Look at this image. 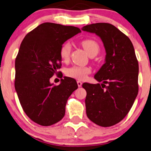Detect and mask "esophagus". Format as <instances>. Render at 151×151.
<instances>
[{
  "label": "esophagus",
  "instance_id": "34e87169",
  "mask_svg": "<svg viewBox=\"0 0 151 151\" xmlns=\"http://www.w3.org/2000/svg\"><path fill=\"white\" fill-rule=\"evenodd\" d=\"M77 85H78V87H81L82 86V83L81 82V81H77Z\"/></svg>",
  "mask_w": 151,
  "mask_h": 151
}]
</instances>
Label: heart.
<instances>
[{"mask_svg": "<svg viewBox=\"0 0 151 151\" xmlns=\"http://www.w3.org/2000/svg\"><path fill=\"white\" fill-rule=\"evenodd\" d=\"M86 52L90 55L93 53H98L100 50V46L96 40L93 39H85L81 42ZM72 51V45L69 41L65 42L62 45L60 51V55L63 61H68L70 57ZM91 73V69L87 66H73L66 70V75L69 77L75 79L83 81L86 79L87 76Z\"/></svg>", "mask_w": 151, "mask_h": 151, "instance_id": "obj_1", "label": "heart"}]
</instances>
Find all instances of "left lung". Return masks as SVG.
I'll use <instances>...</instances> for the list:
<instances>
[{
	"mask_svg": "<svg viewBox=\"0 0 151 151\" xmlns=\"http://www.w3.org/2000/svg\"><path fill=\"white\" fill-rule=\"evenodd\" d=\"M82 30L99 36L106 52L105 64L94 76L102 84H83L87 116L96 125L111 127L125 117L138 95V60L131 40L112 24H92Z\"/></svg>",
	"mask_w": 151,
	"mask_h": 151,
	"instance_id": "obj_1",
	"label": "left lung"
}]
</instances>
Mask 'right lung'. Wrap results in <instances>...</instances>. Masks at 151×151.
Instances as JSON below:
<instances>
[{
  "mask_svg": "<svg viewBox=\"0 0 151 151\" xmlns=\"http://www.w3.org/2000/svg\"><path fill=\"white\" fill-rule=\"evenodd\" d=\"M81 32L77 27L46 22L26 35L15 58V88L26 115L42 126L64 117L70 96L78 88L76 81L65 76L59 85L49 79L61 73L60 51L63 43Z\"/></svg>",
  "mask_w": 151,
  "mask_h": 151,
  "instance_id": "1",
  "label": "right lung"
}]
</instances>
